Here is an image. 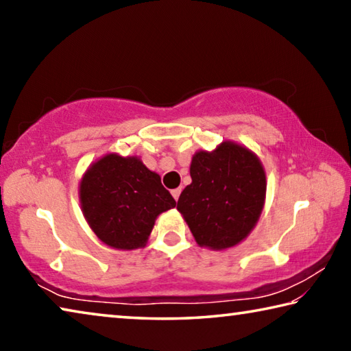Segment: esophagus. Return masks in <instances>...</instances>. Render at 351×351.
Returning a JSON list of instances; mask_svg holds the SVG:
<instances>
[{
	"label": "esophagus",
	"mask_w": 351,
	"mask_h": 351,
	"mask_svg": "<svg viewBox=\"0 0 351 351\" xmlns=\"http://www.w3.org/2000/svg\"><path fill=\"white\" fill-rule=\"evenodd\" d=\"M171 195H173V198L178 201V198H180V195H181V189L180 187L173 189V190H171Z\"/></svg>",
	"instance_id": "obj_1"
}]
</instances>
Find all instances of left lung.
<instances>
[{
	"label": "left lung",
	"mask_w": 351,
	"mask_h": 351,
	"mask_svg": "<svg viewBox=\"0 0 351 351\" xmlns=\"http://www.w3.org/2000/svg\"><path fill=\"white\" fill-rule=\"evenodd\" d=\"M192 184L176 209L199 246L226 249L246 239L263 209L266 176L258 158L234 142L198 152L190 164Z\"/></svg>",
	"instance_id": "left-lung-1"
}]
</instances>
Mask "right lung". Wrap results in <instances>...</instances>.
Returning <instances> with one entry per match:
<instances>
[{
	"label": "right lung",
	"instance_id": "right-lung-1",
	"mask_svg": "<svg viewBox=\"0 0 351 351\" xmlns=\"http://www.w3.org/2000/svg\"><path fill=\"white\" fill-rule=\"evenodd\" d=\"M80 203L94 234L123 251L144 246L156 217L176 206L158 173L138 158L117 154H106L88 169Z\"/></svg>",
	"mask_w": 351,
	"mask_h": 351
}]
</instances>
